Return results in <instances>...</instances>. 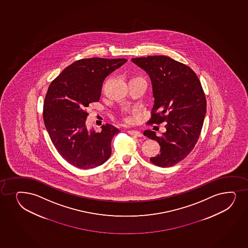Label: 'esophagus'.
Instances as JSON below:
<instances>
[{
	"instance_id": "esophagus-1",
	"label": "esophagus",
	"mask_w": 248,
	"mask_h": 248,
	"mask_svg": "<svg viewBox=\"0 0 248 248\" xmlns=\"http://www.w3.org/2000/svg\"><path fill=\"white\" fill-rule=\"evenodd\" d=\"M127 133H128V134L131 135V136H135V137H142V134H141L140 131H136V130H128V131H127Z\"/></svg>"
}]
</instances>
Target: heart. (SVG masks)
Wrapping results in <instances>:
<instances>
[{"instance_id":"heart-1","label":"heart","mask_w":248,"mask_h":248,"mask_svg":"<svg viewBox=\"0 0 248 248\" xmlns=\"http://www.w3.org/2000/svg\"><path fill=\"white\" fill-rule=\"evenodd\" d=\"M131 79H133V78H131Z\"/></svg>"}]
</instances>
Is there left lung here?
<instances>
[{
  "label": "left lung",
  "instance_id": "1",
  "mask_svg": "<svg viewBox=\"0 0 248 248\" xmlns=\"http://www.w3.org/2000/svg\"><path fill=\"white\" fill-rule=\"evenodd\" d=\"M131 61L151 80L155 100L148 124L166 123V131L159 137L155 131H144L160 146L159 154L150 160L159 167H170L190 153L200 137L207 107L202 85L189 67L165 55Z\"/></svg>",
  "mask_w": 248,
  "mask_h": 248
}]
</instances>
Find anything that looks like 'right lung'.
Returning <instances> with one entry per match:
<instances>
[{
	"label": "right lung",
	"instance_id": "obj_1",
	"mask_svg": "<svg viewBox=\"0 0 248 248\" xmlns=\"http://www.w3.org/2000/svg\"><path fill=\"white\" fill-rule=\"evenodd\" d=\"M125 59L91 58L68 66L50 83L44 101L43 118L54 147L70 165L83 170L103 165L111 154V140L119 130L110 124L96 132L86 126L87 108L98 102L107 76Z\"/></svg>",
	"mask_w": 248,
	"mask_h": 248
}]
</instances>
